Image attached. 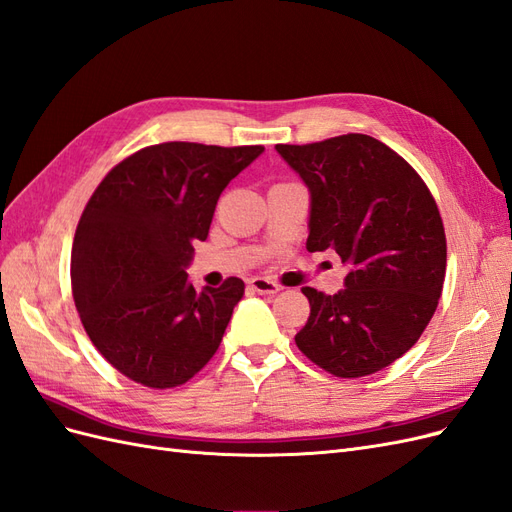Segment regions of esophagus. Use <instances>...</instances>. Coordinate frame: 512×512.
<instances>
[{"label": "esophagus", "instance_id": "34e87169", "mask_svg": "<svg viewBox=\"0 0 512 512\" xmlns=\"http://www.w3.org/2000/svg\"><path fill=\"white\" fill-rule=\"evenodd\" d=\"M250 288L258 294H277L282 290L280 284L273 282V280H267V277H252Z\"/></svg>", "mask_w": 512, "mask_h": 512}]
</instances>
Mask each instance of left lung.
I'll list each match as a JSON object with an SVG mask.
<instances>
[{
  "label": "left lung",
  "instance_id": "left-lung-1",
  "mask_svg": "<svg viewBox=\"0 0 512 512\" xmlns=\"http://www.w3.org/2000/svg\"><path fill=\"white\" fill-rule=\"evenodd\" d=\"M275 149L312 194L307 250H335L350 267L337 294L303 288L309 318L294 342L337 378L376 374L418 342L438 307L446 235L436 198L374 136Z\"/></svg>",
  "mask_w": 512,
  "mask_h": 512
}]
</instances>
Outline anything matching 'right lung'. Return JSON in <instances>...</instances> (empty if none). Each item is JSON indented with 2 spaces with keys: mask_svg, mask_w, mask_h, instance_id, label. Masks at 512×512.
Segmentation results:
<instances>
[{
  "mask_svg": "<svg viewBox=\"0 0 512 512\" xmlns=\"http://www.w3.org/2000/svg\"><path fill=\"white\" fill-rule=\"evenodd\" d=\"M262 145L160 143L108 170L74 232L76 312L119 374L175 389L218 352L245 284L228 277L198 292L185 267L205 241L222 190Z\"/></svg>",
  "mask_w": 512,
  "mask_h": 512,
  "instance_id": "1",
  "label": "right lung"
}]
</instances>
